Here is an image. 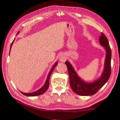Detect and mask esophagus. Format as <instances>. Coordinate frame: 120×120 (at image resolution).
Segmentation results:
<instances>
[{
	"mask_svg": "<svg viewBox=\"0 0 120 120\" xmlns=\"http://www.w3.org/2000/svg\"><path fill=\"white\" fill-rule=\"evenodd\" d=\"M67 58V57L66 54H60L59 56V60L61 62H64L66 60Z\"/></svg>",
	"mask_w": 120,
	"mask_h": 120,
	"instance_id": "34e87169",
	"label": "esophagus"
}]
</instances>
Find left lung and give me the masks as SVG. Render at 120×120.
<instances>
[{"label":"left lung","mask_w":120,"mask_h":120,"mask_svg":"<svg viewBox=\"0 0 120 120\" xmlns=\"http://www.w3.org/2000/svg\"><path fill=\"white\" fill-rule=\"evenodd\" d=\"M99 44L104 47L106 51L104 67L101 76L92 82H87L80 78L76 72L75 69L70 63L66 61L65 64L67 67L69 76L70 85L74 92L80 96H90L93 95L105 85L110 77L111 50L109 45L108 40L104 34L101 33L99 38Z\"/></svg>","instance_id":"1"}]
</instances>
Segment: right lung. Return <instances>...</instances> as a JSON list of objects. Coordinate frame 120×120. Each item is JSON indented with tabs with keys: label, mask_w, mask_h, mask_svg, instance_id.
<instances>
[{
	"label": "right lung",
	"mask_w": 120,
	"mask_h": 120,
	"mask_svg": "<svg viewBox=\"0 0 120 120\" xmlns=\"http://www.w3.org/2000/svg\"><path fill=\"white\" fill-rule=\"evenodd\" d=\"M19 31L17 32V35L18 34H19ZM14 40H14L13 42H12L11 44V48H10V51H9V54H10V52H11V46L12 45H13V42L14 41ZM58 64V62L56 61L55 64H54L52 68L51 69V70L50 71L49 73V74L48 75V77H47V78H46V81L45 83H44V84L43 85V86H42L41 88H40L39 89H38V90L35 91V92H32V93H23V92H21V93L22 94H23L24 95H25V96H38V95H42L44 94V93H45L46 90H47V89L49 88V80H50V77L51 75L52 72H53V71L54 68H55V67L56 66V65Z\"/></svg>",
	"instance_id": "right-lung-1"
}]
</instances>
